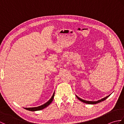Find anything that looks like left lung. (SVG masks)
I'll list each match as a JSON object with an SVG mask.
<instances>
[{
  "label": "left lung",
  "instance_id": "1",
  "mask_svg": "<svg viewBox=\"0 0 124 124\" xmlns=\"http://www.w3.org/2000/svg\"><path fill=\"white\" fill-rule=\"evenodd\" d=\"M110 95H111V94H110ZM110 95H109L107 96H106V97H104V98H103V99H101V100H98V101H86V100L81 99V98H80V97H79L78 96L76 95V97H77V99H78V100H79L80 101L83 102V103H86V104H95L99 103H100V102H102V101H104V100H106L108 98V97H109V96H110Z\"/></svg>",
  "mask_w": 124,
  "mask_h": 124
}]
</instances>
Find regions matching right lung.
Wrapping results in <instances>:
<instances>
[{
	"label": "right lung",
	"mask_w": 124,
	"mask_h": 124,
	"mask_svg": "<svg viewBox=\"0 0 124 124\" xmlns=\"http://www.w3.org/2000/svg\"><path fill=\"white\" fill-rule=\"evenodd\" d=\"M54 94H55V92H54V93L53 94L51 98L46 103H45L43 105H41V106L37 107H33V108H24L26 110H29V111H39V110H43V109L46 108L47 106H48L53 101V100Z\"/></svg>",
	"instance_id": "add662e5"
}]
</instances>
